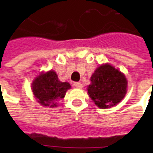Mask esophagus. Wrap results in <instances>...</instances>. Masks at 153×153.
<instances>
[{"label":"esophagus","mask_w":153,"mask_h":153,"mask_svg":"<svg viewBox=\"0 0 153 153\" xmlns=\"http://www.w3.org/2000/svg\"><path fill=\"white\" fill-rule=\"evenodd\" d=\"M74 87H76V88H82V85L81 82H75L74 83Z\"/></svg>","instance_id":"obj_1"}]
</instances>
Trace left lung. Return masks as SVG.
Returning <instances> with one entry per match:
<instances>
[{
  "mask_svg": "<svg viewBox=\"0 0 153 153\" xmlns=\"http://www.w3.org/2000/svg\"><path fill=\"white\" fill-rule=\"evenodd\" d=\"M87 86L90 98L100 109L116 105L126 96L127 79L123 73L110 64L98 67Z\"/></svg>",
  "mask_w": 153,
  "mask_h": 153,
  "instance_id": "obj_1",
  "label": "left lung"
}]
</instances>
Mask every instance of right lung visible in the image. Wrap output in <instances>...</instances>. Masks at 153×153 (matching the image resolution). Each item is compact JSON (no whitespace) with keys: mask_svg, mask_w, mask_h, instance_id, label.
<instances>
[{"mask_svg":"<svg viewBox=\"0 0 153 153\" xmlns=\"http://www.w3.org/2000/svg\"><path fill=\"white\" fill-rule=\"evenodd\" d=\"M70 88L71 85L67 82H60L54 71L41 73L32 84V91L37 102L50 108L57 106L58 101L64 98Z\"/></svg>","mask_w":153,"mask_h":153,"instance_id":"add662e5","label":"right lung"}]
</instances>
